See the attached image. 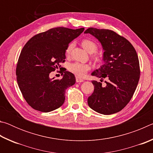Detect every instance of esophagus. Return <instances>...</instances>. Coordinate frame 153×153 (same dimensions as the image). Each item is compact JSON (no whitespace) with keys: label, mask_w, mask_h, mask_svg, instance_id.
<instances>
[{"label":"esophagus","mask_w":153,"mask_h":153,"mask_svg":"<svg viewBox=\"0 0 153 153\" xmlns=\"http://www.w3.org/2000/svg\"><path fill=\"white\" fill-rule=\"evenodd\" d=\"M84 82V79L82 78H79L78 77H76V82L77 83H80V82Z\"/></svg>","instance_id":"esophagus-1"}]
</instances>
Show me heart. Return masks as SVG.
Returning <instances> with one entry per match:
<instances>
[{"mask_svg": "<svg viewBox=\"0 0 153 153\" xmlns=\"http://www.w3.org/2000/svg\"><path fill=\"white\" fill-rule=\"evenodd\" d=\"M82 45L85 50H86L88 53L90 54L94 53L97 52L98 49L97 45L96 44L94 41L90 40L88 39H84L82 40ZM74 43L71 42L67 46L66 48L65 53L67 55H69L71 53L72 48H74ZM96 59L97 61H100V57H96ZM90 69V66L87 64L79 63V62H74V63H70L68 65V70L71 72L72 74L76 75L77 77H82L84 76L85 74Z\"/></svg>", "mask_w": 153, "mask_h": 153, "instance_id": "obj_1", "label": "heart"}]
</instances>
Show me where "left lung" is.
Instances as JSON below:
<instances>
[{
  "label": "left lung",
  "mask_w": 153,
  "mask_h": 153,
  "mask_svg": "<svg viewBox=\"0 0 153 153\" xmlns=\"http://www.w3.org/2000/svg\"><path fill=\"white\" fill-rule=\"evenodd\" d=\"M101 44L103 65L92 76L105 79V86L93 80L94 92L88 98L89 107L103 115L117 113L128 105L140 79V65L136 51L125 38L112 30L90 27L84 32Z\"/></svg>",
  "instance_id": "8db88e82"
}]
</instances>
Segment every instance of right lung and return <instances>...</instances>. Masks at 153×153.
Listing matches in <instances>:
<instances>
[{"instance_id": "add662e5", "label": "right lung", "mask_w": 153, "mask_h": 153, "mask_svg": "<svg viewBox=\"0 0 153 153\" xmlns=\"http://www.w3.org/2000/svg\"><path fill=\"white\" fill-rule=\"evenodd\" d=\"M84 30L52 28L33 36L23 48L16 67L17 81L23 97L35 110L47 113L63 105L65 90L76 83V77L69 71L62 74L61 79H51L49 74L65 61L67 46Z\"/></svg>"}]
</instances>
